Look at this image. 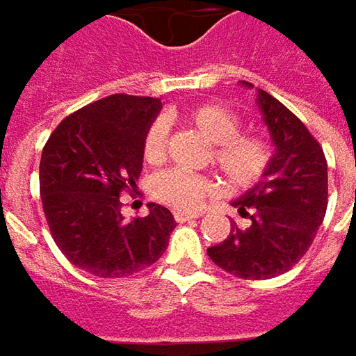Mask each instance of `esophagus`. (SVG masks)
<instances>
[{
    "label": "esophagus",
    "instance_id": "esophagus-1",
    "mask_svg": "<svg viewBox=\"0 0 356 356\" xmlns=\"http://www.w3.org/2000/svg\"><path fill=\"white\" fill-rule=\"evenodd\" d=\"M204 216V212H184V210H176L174 212V220L176 222H188V220H194V218H200Z\"/></svg>",
    "mask_w": 356,
    "mask_h": 356
}]
</instances>
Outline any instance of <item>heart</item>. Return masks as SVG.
Returning a JSON list of instances; mask_svg holds the SVG:
<instances>
[{
  "label": "heart",
  "mask_w": 356,
  "mask_h": 356,
  "mask_svg": "<svg viewBox=\"0 0 356 356\" xmlns=\"http://www.w3.org/2000/svg\"><path fill=\"white\" fill-rule=\"evenodd\" d=\"M186 120L198 130L212 146V164L227 186L236 190L252 188L261 180L271 164V144L259 134H241L239 118L222 104H204L186 115ZM166 152V122L154 120L143 140V156L148 162L162 160ZM213 190V182L206 176H194L182 170L158 174L152 192L160 202L192 210L204 196Z\"/></svg>",
  "instance_id": "1"
}]
</instances>
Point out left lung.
I'll return each mask as SVG.
<instances>
[{"instance_id": "obj_1", "label": "left lung", "mask_w": 356, "mask_h": 356, "mask_svg": "<svg viewBox=\"0 0 356 356\" xmlns=\"http://www.w3.org/2000/svg\"><path fill=\"white\" fill-rule=\"evenodd\" d=\"M239 85L253 89L245 81ZM255 103L273 144L271 164L257 184L232 202L250 224H232L229 236L208 248L216 266L241 280H269L289 271L313 243L327 212L321 144L269 92L257 89Z\"/></svg>"}]
</instances>
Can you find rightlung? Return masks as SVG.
Returning a JSON list of instances; mask_svg holds the SVG:
<instances>
[{"mask_svg": "<svg viewBox=\"0 0 356 356\" xmlns=\"http://www.w3.org/2000/svg\"><path fill=\"white\" fill-rule=\"evenodd\" d=\"M160 99L111 95L61 120L41 152L39 188L63 255L97 277H127L166 252L176 227L168 208L124 220L120 194L143 170V140Z\"/></svg>", "mask_w": 356, "mask_h": 356, "instance_id": "1", "label": "right lung"}]
</instances>
